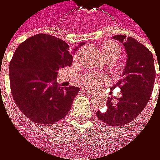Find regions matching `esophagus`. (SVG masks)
Segmentation results:
<instances>
[{
	"label": "esophagus",
	"instance_id": "obj_1",
	"mask_svg": "<svg viewBox=\"0 0 160 160\" xmlns=\"http://www.w3.org/2000/svg\"><path fill=\"white\" fill-rule=\"evenodd\" d=\"M83 92H86L87 94H89V95H92V92H90V91H88V90H85V89H83Z\"/></svg>",
	"mask_w": 160,
	"mask_h": 160
}]
</instances>
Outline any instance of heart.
<instances>
[{
  "instance_id": "b5f03b06",
  "label": "heart",
  "mask_w": 160,
  "mask_h": 160,
  "mask_svg": "<svg viewBox=\"0 0 160 160\" xmlns=\"http://www.w3.org/2000/svg\"><path fill=\"white\" fill-rule=\"evenodd\" d=\"M101 53L103 55L104 59L113 58L117 60L121 55V49L119 46L113 42H105L100 47ZM107 81V78L103 75L99 74H86L81 77L82 85L91 90H96L100 87V85Z\"/></svg>"
}]
</instances>
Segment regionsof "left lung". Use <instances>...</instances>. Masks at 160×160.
Returning <instances> with one entry per match:
<instances>
[{"mask_svg": "<svg viewBox=\"0 0 160 160\" xmlns=\"http://www.w3.org/2000/svg\"><path fill=\"white\" fill-rule=\"evenodd\" d=\"M112 38L123 44L127 54L122 79L112 87V90L120 88L122 96L115 102H112V97H108L106 111H97L96 115L110 126H123L137 118L148 104L153 92L156 69L153 54L144 45L124 35Z\"/></svg>", "mask_w": 160, "mask_h": 160, "instance_id": "1", "label": "left lung"}]
</instances>
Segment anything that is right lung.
I'll use <instances>...</instances> for the list:
<instances>
[{
    "label": "right lung",
    "instance_id": "add662e5",
    "mask_svg": "<svg viewBox=\"0 0 160 160\" xmlns=\"http://www.w3.org/2000/svg\"><path fill=\"white\" fill-rule=\"evenodd\" d=\"M72 50L63 40L36 34L19 45L9 64L10 89L21 112L38 124H53L63 119L79 92L77 87L61 88L58 70L72 64Z\"/></svg>",
    "mask_w": 160,
    "mask_h": 160
}]
</instances>
